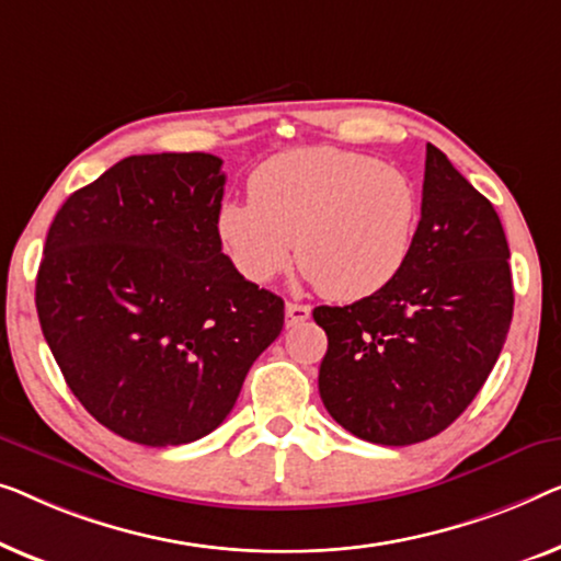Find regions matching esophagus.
I'll return each mask as SVG.
<instances>
[{
	"mask_svg": "<svg viewBox=\"0 0 561 561\" xmlns=\"http://www.w3.org/2000/svg\"><path fill=\"white\" fill-rule=\"evenodd\" d=\"M284 318H287V325H299L310 318V307L307 305H297V302H287L284 305Z\"/></svg>",
	"mask_w": 561,
	"mask_h": 561,
	"instance_id": "esophagus-1",
	"label": "esophagus"
}]
</instances>
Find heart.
<instances>
[{
	"label": "heart",
	"mask_w": 561,
	"mask_h": 561,
	"mask_svg": "<svg viewBox=\"0 0 561 561\" xmlns=\"http://www.w3.org/2000/svg\"><path fill=\"white\" fill-rule=\"evenodd\" d=\"M251 201H226L216 233L236 272L272 282L291 264L335 302L383 291L414 251L422 198L414 178L370 154L302 147L249 178Z\"/></svg>",
	"instance_id": "1"
}]
</instances>
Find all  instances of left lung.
<instances>
[{
  "label": "left lung",
  "instance_id": "left-lung-1",
  "mask_svg": "<svg viewBox=\"0 0 561 561\" xmlns=\"http://www.w3.org/2000/svg\"><path fill=\"white\" fill-rule=\"evenodd\" d=\"M508 241L491 201L427 145L422 218L404 272L345 307H314L328 335L320 399L366 442L414 445L460 416L514 318Z\"/></svg>",
  "mask_w": 561,
  "mask_h": 561
}]
</instances>
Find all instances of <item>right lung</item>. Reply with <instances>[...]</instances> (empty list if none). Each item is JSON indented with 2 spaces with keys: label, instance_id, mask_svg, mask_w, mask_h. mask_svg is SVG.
<instances>
[{
  "label": "right lung",
  "instance_id": "obj_1",
  "mask_svg": "<svg viewBox=\"0 0 561 561\" xmlns=\"http://www.w3.org/2000/svg\"><path fill=\"white\" fill-rule=\"evenodd\" d=\"M220 164L131 154L70 195L47 231L35 284L45 341L85 412L137 445L210 435L282 333V297L220 251Z\"/></svg>",
  "mask_w": 561,
  "mask_h": 561
}]
</instances>
